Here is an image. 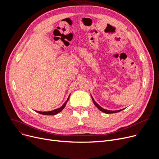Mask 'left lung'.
<instances>
[{"instance_id":"left-lung-1","label":"left lung","mask_w":159,"mask_h":159,"mask_svg":"<svg viewBox=\"0 0 159 159\" xmlns=\"http://www.w3.org/2000/svg\"><path fill=\"white\" fill-rule=\"evenodd\" d=\"M91 98H92V101H93V104L95 105V106L98 108V109L100 110V111H102V112H104V113H117V112H119V111H122V110H123L124 109H122V110H115V111H111V110H106V109H104V108H102L101 106H100L95 101V100L93 99V97L91 96Z\"/></svg>"}]
</instances>
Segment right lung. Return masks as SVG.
Segmentation results:
<instances>
[{"mask_svg": "<svg viewBox=\"0 0 159 159\" xmlns=\"http://www.w3.org/2000/svg\"><path fill=\"white\" fill-rule=\"evenodd\" d=\"M70 97V95L68 96V98H67L66 101L64 103V104L61 107L57 108V109H55V110H52V111H36L37 113H40L42 115H56V114H57L58 113H60L62 110H63V109L65 107L67 102H68V101H69Z\"/></svg>", "mask_w": 159, "mask_h": 159, "instance_id": "obj_1", "label": "right lung"}]
</instances>
